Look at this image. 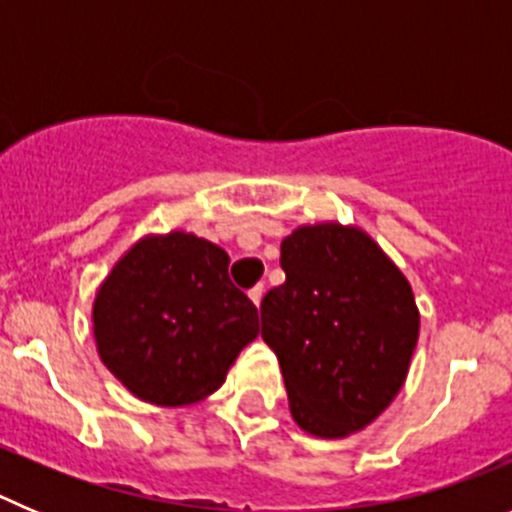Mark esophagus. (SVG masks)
I'll return each instance as SVG.
<instances>
[{
  "label": "esophagus",
  "instance_id": "1",
  "mask_svg": "<svg viewBox=\"0 0 512 512\" xmlns=\"http://www.w3.org/2000/svg\"><path fill=\"white\" fill-rule=\"evenodd\" d=\"M248 297L253 300V305L259 307L261 305V297H264V284H256L253 289H248Z\"/></svg>",
  "mask_w": 512,
  "mask_h": 512
}]
</instances>
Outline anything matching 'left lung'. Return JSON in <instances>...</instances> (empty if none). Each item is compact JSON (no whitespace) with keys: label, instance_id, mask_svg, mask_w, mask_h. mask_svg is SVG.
I'll return each mask as SVG.
<instances>
[{"label":"left lung","instance_id":"1","mask_svg":"<svg viewBox=\"0 0 512 512\" xmlns=\"http://www.w3.org/2000/svg\"><path fill=\"white\" fill-rule=\"evenodd\" d=\"M279 264L287 279L261 300V338L282 366L292 418L312 436L361 431L408 377L413 289L359 228H297Z\"/></svg>","mask_w":512,"mask_h":512}]
</instances>
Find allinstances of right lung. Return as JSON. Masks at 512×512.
Masks as SVG:
<instances>
[{"label":"right lung","mask_w":512,"mask_h":512,"mask_svg":"<svg viewBox=\"0 0 512 512\" xmlns=\"http://www.w3.org/2000/svg\"><path fill=\"white\" fill-rule=\"evenodd\" d=\"M230 256L189 233L143 238L99 287L94 336L104 366L135 397L189 405L225 382L259 336L256 305L228 277Z\"/></svg>","instance_id":"right-lung-1"}]
</instances>
